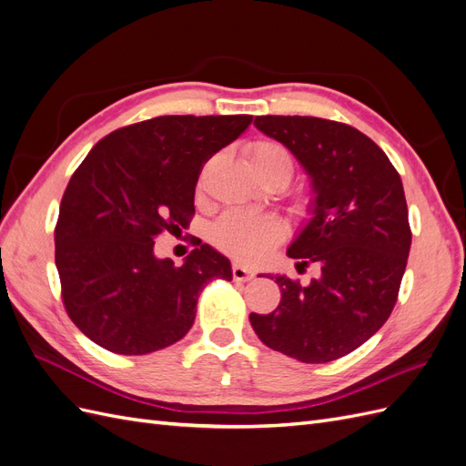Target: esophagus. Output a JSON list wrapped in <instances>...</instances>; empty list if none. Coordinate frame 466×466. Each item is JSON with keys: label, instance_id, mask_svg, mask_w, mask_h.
I'll use <instances>...</instances> for the list:
<instances>
[{"label": "esophagus", "instance_id": "34e87169", "mask_svg": "<svg viewBox=\"0 0 466 466\" xmlns=\"http://www.w3.org/2000/svg\"><path fill=\"white\" fill-rule=\"evenodd\" d=\"M231 272H233V279H237V281H248L252 276H255V272L248 270V268H245L241 264H237V262H233Z\"/></svg>", "mask_w": 466, "mask_h": 466}]
</instances>
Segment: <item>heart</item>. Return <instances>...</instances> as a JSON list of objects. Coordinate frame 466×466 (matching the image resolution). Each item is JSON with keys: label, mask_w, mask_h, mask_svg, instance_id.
<instances>
[{"label": "heart", "mask_w": 466, "mask_h": 466, "mask_svg": "<svg viewBox=\"0 0 466 466\" xmlns=\"http://www.w3.org/2000/svg\"><path fill=\"white\" fill-rule=\"evenodd\" d=\"M248 165L264 185L281 180L284 187L293 175L291 155L284 146L276 142H257L248 149ZM309 200H299L298 209H307ZM286 229L274 216H252L247 211H228L211 228V241L229 255L245 264H258L272 255L281 243Z\"/></svg>", "instance_id": "1"}]
</instances>
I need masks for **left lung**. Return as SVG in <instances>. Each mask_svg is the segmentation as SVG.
<instances>
[{"label": "left lung", "instance_id": "obj_1", "mask_svg": "<svg viewBox=\"0 0 466 466\" xmlns=\"http://www.w3.org/2000/svg\"><path fill=\"white\" fill-rule=\"evenodd\" d=\"M311 177L309 221L288 248L298 270L315 264L309 286L276 276L281 299L250 313L260 340L305 363H327L383 327L399 299L412 231L400 175L385 151L354 126L315 116H257Z\"/></svg>", "mask_w": 466, "mask_h": 466}]
</instances>
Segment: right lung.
<instances>
[{"instance_id":"obj_1","label":"right lung","mask_w":466,"mask_h":466,"mask_svg":"<svg viewBox=\"0 0 466 466\" xmlns=\"http://www.w3.org/2000/svg\"><path fill=\"white\" fill-rule=\"evenodd\" d=\"M250 122L157 116L110 132L77 167L54 229L56 268L69 319L95 344L122 356L171 346L192 329L208 281L233 278L202 241L182 266L155 257L153 245L187 229L204 163Z\"/></svg>"}]
</instances>
